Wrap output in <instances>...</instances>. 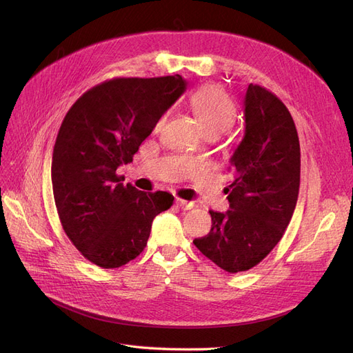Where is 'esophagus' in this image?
Wrapping results in <instances>:
<instances>
[{
	"mask_svg": "<svg viewBox=\"0 0 353 353\" xmlns=\"http://www.w3.org/2000/svg\"><path fill=\"white\" fill-rule=\"evenodd\" d=\"M176 205L181 209H184V210H188L191 208H194V203L193 201H187V200H183V199H176Z\"/></svg>",
	"mask_w": 353,
	"mask_h": 353,
	"instance_id": "1",
	"label": "esophagus"
}]
</instances>
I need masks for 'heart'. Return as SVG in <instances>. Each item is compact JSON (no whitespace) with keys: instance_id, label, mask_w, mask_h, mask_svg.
Segmentation results:
<instances>
[{"instance_id":"1","label":"heart","mask_w":353,"mask_h":353,"mask_svg":"<svg viewBox=\"0 0 353 353\" xmlns=\"http://www.w3.org/2000/svg\"><path fill=\"white\" fill-rule=\"evenodd\" d=\"M190 108L193 109L201 131L206 137H219L230 130L236 119V104L221 88L206 85L190 95ZM160 119L159 123H162Z\"/></svg>"}]
</instances>
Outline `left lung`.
Segmentation results:
<instances>
[{
    "instance_id": "1",
    "label": "left lung",
    "mask_w": 353,
    "mask_h": 353,
    "mask_svg": "<svg viewBox=\"0 0 353 353\" xmlns=\"http://www.w3.org/2000/svg\"><path fill=\"white\" fill-rule=\"evenodd\" d=\"M244 137L230 159V209L209 210V234L193 241L231 274L253 268L281 240L301 185V145L284 103L250 83L244 95Z\"/></svg>"
}]
</instances>
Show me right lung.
<instances>
[{"label":"right lung","mask_w":353,"mask_h":353,"mask_svg":"<svg viewBox=\"0 0 353 353\" xmlns=\"http://www.w3.org/2000/svg\"><path fill=\"white\" fill-rule=\"evenodd\" d=\"M185 88L179 74L110 79L82 94L63 119L51 162L56 208L74 248L101 268L135 259L153 219L172 206V194L123 185L116 170L132 162Z\"/></svg>","instance_id":"add662e5"}]
</instances>
